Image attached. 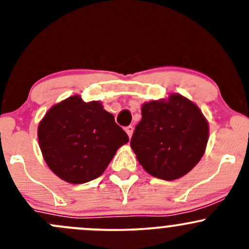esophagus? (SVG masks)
I'll list each match as a JSON object with an SVG mask.
<instances>
[{
    "mask_svg": "<svg viewBox=\"0 0 249 249\" xmlns=\"http://www.w3.org/2000/svg\"><path fill=\"white\" fill-rule=\"evenodd\" d=\"M125 131H126L127 136H129L130 139H131V136H132V132H134V127H132L131 125H129V126H126V127H125Z\"/></svg>",
    "mask_w": 249,
    "mask_h": 249,
    "instance_id": "1",
    "label": "esophagus"
}]
</instances>
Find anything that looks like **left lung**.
Masks as SVG:
<instances>
[{
    "label": "left lung",
    "mask_w": 249,
    "mask_h": 249,
    "mask_svg": "<svg viewBox=\"0 0 249 249\" xmlns=\"http://www.w3.org/2000/svg\"><path fill=\"white\" fill-rule=\"evenodd\" d=\"M207 141L208 123L199 107L171 94L167 100L143 105L130 145L149 175L173 180L200 161Z\"/></svg>",
    "instance_id": "8db88e82"
}]
</instances>
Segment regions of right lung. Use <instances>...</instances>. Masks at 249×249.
Instances as JSON below:
<instances>
[{"label":"right lung","mask_w":249,"mask_h":249,"mask_svg":"<svg viewBox=\"0 0 249 249\" xmlns=\"http://www.w3.org/2000/svg\"><path fill=\"white\" fill-rule=\"evenodd\" d=\"M38 142L57 177L82 184L104 173L129 136L101 102H84L74 95L46 113L38 125Z\"/></svg>","instance_id":"add662e5"}]
</instances>
